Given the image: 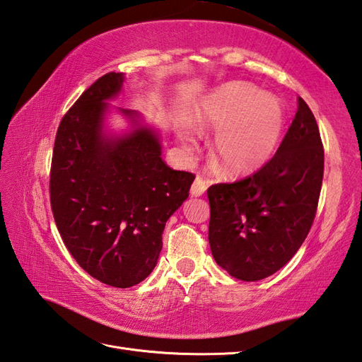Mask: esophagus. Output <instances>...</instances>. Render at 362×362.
I'll return each instance as SVG.
<instances>
[{
    "instance_id": "esophagus-1",
    "label": "esophagus",
    "mask_w": 362,
    "mask_h": 362,
    "mask_svg": "<svg viewBox=\"0 0 362 362\" xmlns=\"http://www.w3.org/2000/svg\"><path fill=\"white\" fill-rule=\"evenodd\" d=\"M205 189H206V183H205V180L202 179V177H196V180L192 182V185H191V189H189V192H191V196H192V197H199V196L204 194Z\"/></svg>"
}]
</instances>
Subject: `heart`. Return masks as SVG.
Segmentation results:
<instances>
[{
  "label": "heart",
  "instance_id": "heart-1",
  "mask_svg": "<svg viewBox=\"0 0 362 362\" xmlns=\"http://www.w3.org/2000/svg\"><path fill=\"white\" fill-rule=\"evenodd\" d=\"M200 131H217L211 143V158L225 175H245L272 160L285 128L281 100L248 83H226L202 100L194 111ZM177 137L191 149L196 131L179 126Z\"/></svg>",
  "mask_w": 362,
  "mask_h": 362
}]
</instances>
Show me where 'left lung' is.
Listing matches in <instances>:
<instances>
[{"label":"left lung","instance_id":"8db88e82","mask_svg":"<svg viewBox=\"0 0 362 362\" xmlns=\"http://www.w3.org/2000/svg\"><path fill=\"white\" fill-rule=\"evenodd\" d=\"M324 149L308 105L298 111L274 157L257 173L208 188V240L217 265L240 281L265 279L300 248L315 221Z\"/></svg>","mask_w":362,"mask_h":362}]
</instances>
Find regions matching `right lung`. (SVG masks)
Wrapping results in <instances>:
<instances>
[{
  "label": "right lung",
  "instance_id": "1",
  "mask_svg": "<svg viewBox=\"0 0 362 362\" xmlns=\"http://www.w3.org/2000/svg\"><path fill=\"white\" fill-rule=\"evenodd\" d=\"M124 75L109 72L83 92L58 126L50 206L66 248L94 279L117 288L140 284L157 265L166 221L189 196L194 175L162 160L160 134L132 109L106 129Z\"/></svg>",
  "mask_w": 362,
  "mask_h": 362
}]
</instances>
